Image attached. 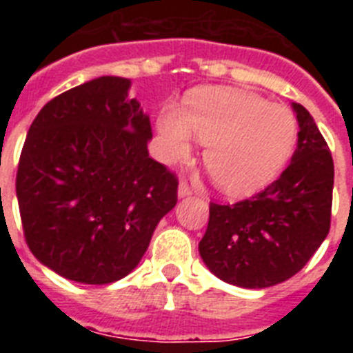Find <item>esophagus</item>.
Listing matches in <instances>:
<instances>
[{"label":"esophagus","instance_id":"34e87169","mask_svg":"<svg viewBox=\"0 0 353 353\" xmlns=\"http://www.w3.org/2000/svg\"><path fill=\"white\" fill-rule=\"evenodd\" d=\"M191 194H192L191 185H189L187 182H180V185H179V196H180V198H185V196H191Z\"/></svg>","mask_w":353,"mask_h":353}]
</instances>
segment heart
Listing matches in <instances>:
<instances>
[{
  "label": "heart",
  "instance_id": "heart-1",
  "mask_svg": "<svg viewBox=\"0 0 353 353\" xmlns=\"http://www.w3.org/2000/svg\"><path fill=\"white\" fill-rule=\"evenodd\" d=\"M157 127L162 157L170 162L189 155L192 134L205 143V168L230 196H248L267 185L297 139V123L288 109L232 88L194 90L183 113L173 104L164 105Z\"/></svg>",
  "mask_w": 353,
  "mask_h": 353
}]
</instances>
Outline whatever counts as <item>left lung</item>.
<instances>
[{
  "mask_svg": "<svg viewBox=\"0 0 353 353\" xmlns=\"http://www.w3.org/2000/svg\"><path fill=\"white\" fill-rule=\"evenodd\" d=\"M299 121L292 162L263 191L233 205L210 203L199 254L210 272L242 288L279 285L311 260L330 230L334 162L310 111Z\"/></svg>",
  "mask_w": 353,
  "mask_h": 353,
  "instance_id": "8db88e82",
  "label": "left lung"
}]
</instances>
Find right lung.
Masks as SVG:
<instances>
[{
  "mask_svg": "<svg viewBox=\"0 0 353 353\" xmlns=\"http://www.w3.org/2000/svg\"><path fill=\"white\" fill-rule=\"evenodd\" d=\"M130 81L104 76L40 109L19 159L15 191L37 260L84 285L136 269L179 179L148 155L152 125Z\"/></svg>",
  "mask_w": 353,
  "mask_h": 353,
  "instance_id": "add662e5",
  "label": "right lung"
}]
</instances>
